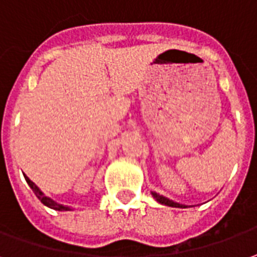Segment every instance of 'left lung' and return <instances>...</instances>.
Here are the masks:
<instances>
[{"label": "left lung", "instance_id": "left-lung-1", "mask_svg": "<svg viewBox=\"0 0 257 257\" xmlns=\"http://www.w3.org/2000/svg\"><path fill=\"white\" fill-rule=\"evenodd\" d=\"M153 194V197L156 198L157 201L160 204H164V205H168V207H175V208H186V205H182V204H178L174 203L172 200H168L167 197H163L160 194H157V193H152Z\"/></svg>", "mask_w": 257, "mask_h": 257}]
</instances>
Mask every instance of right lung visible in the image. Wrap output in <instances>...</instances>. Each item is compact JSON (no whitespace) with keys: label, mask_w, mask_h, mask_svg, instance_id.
Returning <instances> with one entry per match:
<instances>
[{"label":"right lung","mask_w":257,"mask_h":257,"mask_svg":"<svg viewBox=\"0 0 257 257\" xmlns=\"http://www.w3.org/2000/svg\"><path fill=\"white\" fill-rule=\"evenodd\" d=\"M24 178H26V181H27V183L30 185V188L33 189V192L35 193V196H37V197L41 200V203L45 204L46 207L53 208V209H56V211H69V207H65V205H63V204L56 203V201H53L52 198L46 197L44 193L41 192V190H39V189L35 186V183H34L33 181H30L29 178L26 177V175H24Z\"/></svg>","instance_id":"add662e5"}]
</instances>
